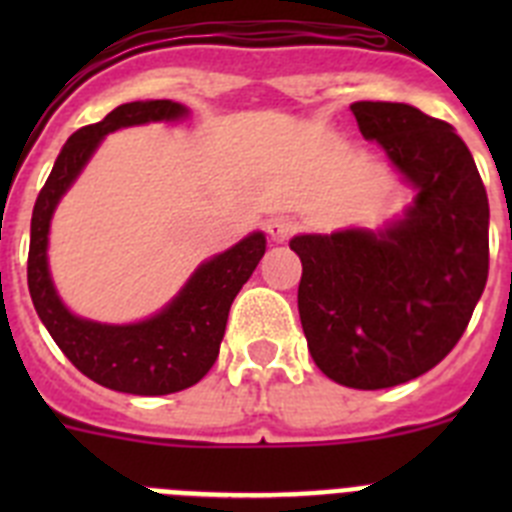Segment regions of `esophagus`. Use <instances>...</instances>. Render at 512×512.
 I'll return each instance as SVG.
<instances>
[{
  "mask_svg": "<svg viewBox=\"0 0 512 512\" xmlns=\"http://www.w3.org/2000/svg\"><path fill=\"white\" fill-rule=\"evenodd\" d=\"M295 230H297V223H295V220H292V217H287V215L271 217L269 223H266V233H269V238L274 243L289 241V238L295 235Z\"/></svg>",
  "mask_w": 512,
  "mask_h": 512,
  "instance_id": "esophagus-1",
  "label": "esophagus"
}]
</instances>
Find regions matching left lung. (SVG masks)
<instances>
[{
  "instance_id": "left-lung-1",
  "label": "left lung",
  "mask_w": 512,
  "mask_h": 512,
  "mask_svg": "<svg viewBox=\"0 0 512 512\" xmlns=\"http://www.w3.org/2000/svg\"><path fill=\"white\" fill-rule=\"evenodd\" d=\"M418 189L384 233L297 235L302 330L320 372L354 390L410 382L464 336L490 271V202L467 143L410 104H351Z\"/></svg>"
}]
</instances>
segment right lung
I'll list each match as a JSON object with an SVG mask.
<instances>
[{
  "label": "right lung",
  "instance_id": "right-lung-1",
  "mask_svg": "<svg viewBox=\"0 0 512 512\" xmlns=\"http://www.w3.org/2000/svg\"><path fill=\"white\" fill-rule=\"evenodd\" d=\"M184 112L182 104L171 99L128 102L104 120L76 130L58 153L33 207L27 287L38 318L84 377L128 395H171L210 372L220 354L230 305L264 256L266 238L261 233L248 235L230 251L202 264L179 297L156 318L135 325H99L74 318L58 300L45 259L48 225L61 194L71 187L104 135L140 122L176 120Z\"/></svg>",
  "mask_w": 512,
  "mask_h": 512
}]
</instances>
